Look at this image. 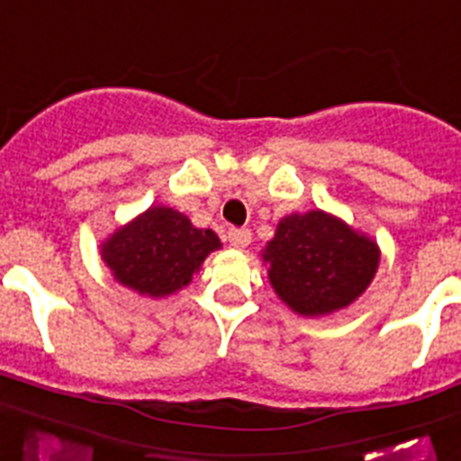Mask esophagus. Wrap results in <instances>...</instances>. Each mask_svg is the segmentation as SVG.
<instances>
[{
	"label": "esophagus",
	"mask_w": 461,
	"mask_h": 461,
	"mask_svg": "<svg viewBox=\"0 0 461 461\" xmlns=\"http://www.w3.org/2000/svg\"><path fill=\"white\" fill-rule=\"evenodd\" d=\"M226 240L233 249H244V247H249L251 244V233L247 228H230L226 233Z\"/></svg>",
	"instance_id": "obj_1"
}]
</instances>
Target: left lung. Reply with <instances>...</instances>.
Masks as SVG:
<instances>
[{"mask_svg": "<svg viewBox=\"0 0 461 461\" xmlns=\"http://www.w3.org/2000/svg\"><path fill=\"white\" fill-rule=\"evenodd\" d=\"M281 303L300 316H328L356 303L378 270L376 242L323 210L288 214L263 251Z\"/></svg>", "mask_w": 461, "mask_h": 461, "instance_id": "obj_1", "label": "left lung"}]
</instances>
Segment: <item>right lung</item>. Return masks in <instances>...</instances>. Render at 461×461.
I'll return each mask as SVG.
<instances>
[{
    "mask_svg": "<svg viewBox=\"0 0 461 461\" xmlns=\"http://www.w3.org/2000/svg\"><path fill=\"white\" fill-rule=\"evenodd\" d=\"M219 247L214 230L195 228L173 207L152 205L101 244V258L122 286L166 297L185 288Z\"/></svg>",
    "mask_w": 461,
    "mask_h": 461,
    "instance_id": "add662e5",
    "label": "right lung"
}]
</instances>
